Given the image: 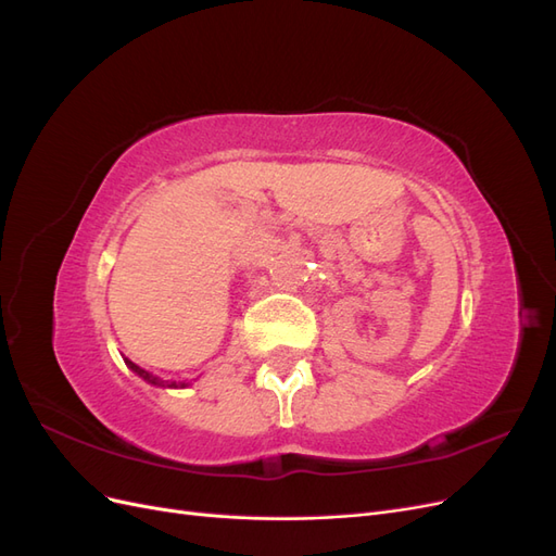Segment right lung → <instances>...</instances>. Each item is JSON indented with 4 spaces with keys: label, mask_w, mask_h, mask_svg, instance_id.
I'll return each mask as SVG.
<instances>
[{
    "label": "right lung",
    "mask_w": 556,
    "mask_h": 556,
    "mask_svg": "<svg viewBox=\"0 0 556 556\" xmlns=\"http://www.w3.org/2000/svg\"><path fill=\"white\" fill-rule=\"evenodd\" d=\"M125 364L131 368L134 374H137L139 378H143V380H146V382H150V384H157V387H188V382H176V380H160L157 376L148 374L146 368L137 366V364H134V362H131V359H127V357H125Z\"/></svg>",
    "instance_id": "1"
}]
</instances>
